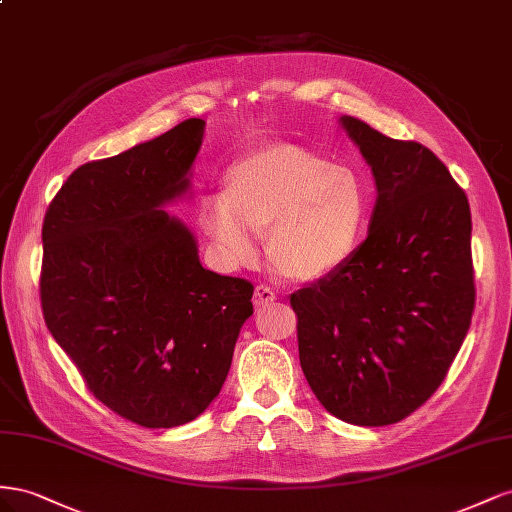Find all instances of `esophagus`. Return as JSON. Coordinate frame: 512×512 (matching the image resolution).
Returning <instances> with one entry per match:
<instances>
[{
    "label": "esophagus",
    "mask_w": 512,
    "mask_h": 512,
    "mask_svg": "<svg viewBox=\"0 0 512 512\" xmlns=\"http://www.w3.org/2000/svg\"><path fill=\"white\" fill-rule=\"evenodd\" d=\"M276 300V294L268 287V285H257L255 287V296H253V302L257 309H264V306L272 304Z\"/></svg>",
    "instance_id": "obj_1"
}]
</instances>
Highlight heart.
I'll return each mask as SVG.
<instances>
[{
	"instance_id": "b5f03b06",
	"label": "heart",
	"mask_w": 512,
	"mask_h": 512,
	"mask_svg": "<svg viewBox=\"0 0 512 512\" xmlns=\"http://www.w3.org/2000/svg\"><path fill=\"white\" fill-rule=\"evenodd\" d=\"M367 214L356 169L279 143L236 160L225 195L201 201L199 223L227 268L257 264L261 231L270 229L274 268L291 281H319L354 255Z\"/></svg>"
}]
</instances>
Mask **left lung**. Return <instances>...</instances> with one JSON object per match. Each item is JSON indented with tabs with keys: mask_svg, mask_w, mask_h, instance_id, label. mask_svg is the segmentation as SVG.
I'll list each match as a JSON object with an SVG mask.
<instances>
[{
	"mask_svg": "<svg viewBox=\"0 0 512 512\" xmlns=\"http://www.w3.org/2000/svg\"><path fill=\"white\" fill-rule=\"evenodd\" d=\"M373 171L369 236L311 287L291 294L298 352L319 403L384 427L444 382L474 311L470 203L425 145L339 118Z\"/></svg>",
	"mask_w": 512,
	"mask_h": 512,
	"instance_id": "1",
	"label": "left lung"
}]
</instances>
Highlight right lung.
Here are the masks:
<instances>
[{
	"instance_id": "1",
	"label": "right lung",
	"mask_w": 512,
	"mask_h": 512,
	"mask_svg": "<svg viewBox=\"0 0 512 512\" xmlns=\"http://www.w3.org/2000/svg\"><path fill=\"white\" fill-rule=\"evenodd\" d=\"M193 118L72 171L42 225L40 300L87 388L148 429L186 425L221 392L253 285L206 270L165 206L191 193Z\"/></svg>"
}]
</instances>
